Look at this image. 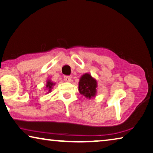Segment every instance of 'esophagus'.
Returning a JSON list of instances; mask_svg holds the SVG:
<instances>
[{"mask_svg": "<svg viewBox=\"0 0 153 153\" xmlns=\"http://www.w3.org/2000/svg\"><path fill=\"white\" fill-rule=\"evenodd\" d=\"M71 77H70V76H64V80L65 82H71Z\"/></svg>", "mask_w": 153, "mask_h": 153, "instance_id": "obj_1", "label": "esophagus"}]
</instances>
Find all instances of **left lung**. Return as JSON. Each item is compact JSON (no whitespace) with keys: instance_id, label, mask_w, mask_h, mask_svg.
<instances>
[{"instance_id":"left-lung-1","label":"left lung","mask_w":153,"mask_h":153,"mask_svg":"<svg viewBox=\"0 0 153 153\" xmlns=\"http://www.w3.org/2000/svg\"><path fill=\"white\" fill-rule=\"evenodd\" d=\"M97 82L88 74L81 77L79 82V91L86 99H91L95 96L97 92Z\"/></svg>"}]
</instances>
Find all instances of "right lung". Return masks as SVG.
Returning <instances> with one entry per match:
<instances>
[{
    "instance_id": "add662e5",
    "label": "right lung",
    "mask_w": 153,
    "mask_h": 153,
    "mask_svg": "<svg viewBox=\"0 0 153 153\" xmlns=\"http://www.w3.org/2000/svg\"><path fill=\"white\" fill-rule=\"evenodd\" d=\"M54 83H53V82H50V80H48L47 82V84H46V86H47V88L48 89H49V91H51V88H52V86H54Z\"/></svg>"
}]
</instances>
